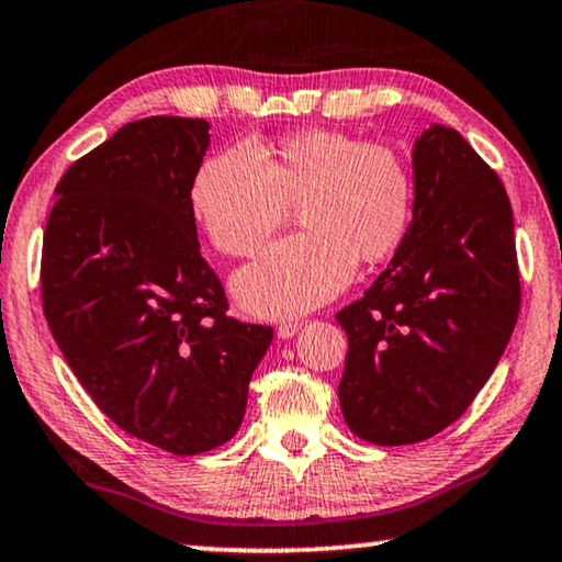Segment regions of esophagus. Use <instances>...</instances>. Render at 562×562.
I'll use <instances>...</instances> for the list:
<instances>
[{"label": "esophagus", "instance_id": "1", "mask_svg": "<svg viewBox=\"0 0 562 562\" xmlns=\"http://www.w3.org/2000/svg\"><path fill=\"white\" fill-rule=\"evenodd\" d=\"M303 328V323H297V321H290V323H280L278 325V338H282V340H290V338H295V333Z\"/></svg>", "mask_w": 562, "mask_h": 562}]
</instances>
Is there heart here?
Listing matches in <instances>:
<instances>
[{"mask_svg":"<svg viewBox=\"0 0 562 562\" xmlns=\"http://www.w3.org/2000/svg\"><path fill=\"white\" fill-rule=\"evenodd\" d=\"M206 239L229 257H252L297 206L305 232L278 241L232 282L252 315L292 317L328 303L356 262H381L406 239L412 171L396 150L340 131L307 128L257 156L245 144L209 156L189 187Z\"/></svg>","mask_w":562,"mask_h":562,"instance_id":"b5f03b06","label":"heart"}]
</instances>
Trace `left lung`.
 Segmentation results:
<instances>
[{"label":"left lung","mask_w":562,"mask_h":562,"mask_svg":"<svg viewBox=\"0 0 562 562\" xmlns=\"http://www.w3.org/2000/svg\"><path fill=\"white\" fill-rule=\"evenodd\" d=\"M412 169L406 239L366 295L335 315L348 335L342 418L381 447L454 424L490 381L520 313L513 206L497 173L441 123L414 140Z\"/></svg>","instance_id":"obj_1"}]
</instances>
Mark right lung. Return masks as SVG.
Instances as JSON below:
<instances>
[{"mask_svg": "<svg viewBox=\"0 0 562 562\" xmlns=\"http://www.w3.org/2000/svg\"><path fill=\"white\" fill-rule=\"evenodd\" d=\"M209 128L125 123L65 171L42 241V307L75 379L123 431L179 457L237 434L272 342L227 315L201 257L189 187Z\"/></svg>", "mask_w": 562, "mask_h": 562, "instance_id": "1", "label": "right lung"}]
</instances>
